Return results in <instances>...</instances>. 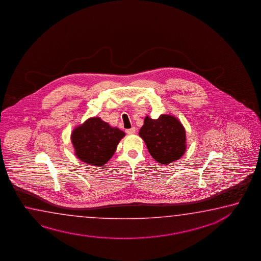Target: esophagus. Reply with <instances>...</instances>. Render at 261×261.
I'll return each mask as SVG.
<instances>
[{
    "label": "esophagus",
    "mask_w": 261,
    "mask_h": 261,
    "mask_svg": "<svg viewBox=\"0 0 261 261\" xmlns=\"http://www.w3.org/2000/svg\"><path fill=\"white\" fill-rule=\"evenodd\" d=\"M126 133L129 134V135L134 134V133H136V128H135V127H133V128H128V129H126Z\"/></svg>",
    "instance_id": "34e87169"
}]
</instances>
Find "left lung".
<instances>
[{
	"label": "left lung",
	"instance_id": "obj_1",
	"mask_svg": "<svg viewBox=\"0 0 261 261\" xmlns=\"http://www.w3.org/2000/svg\"><path fill=\"white\" fill-rule=\"evenodd\" d=\"M139 135L152 158L164 166L180 159L187 150L185 128L171 114H163L157 119L146 116Z\"/></svg>",
	"mask_w": 261,
	"mask_h": 261
}]
</instances>
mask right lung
Here are the masks:
<instances>
[{"mask_svg": "<svg viewBox=\"0 0 261 261\" xmlns=\"http://www.w3.org/2000/svg\"><path fill=\"white\" fill-rule=\"evenodd\" d=\"M125 135L99 117H91L72 129L71 141L79 160L90 166H103L113 156Z\"/></svg>", "mask_w": 261, "mask_h": 261, "instance_id": "right-lung-1", "label": "right lung"}]
</instances>
